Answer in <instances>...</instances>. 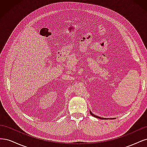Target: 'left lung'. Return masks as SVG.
<instances>
[{
	"instance_id": "1",
	"label": "left lung",
	"mask_w": 147,
	"mask_h": 147,
	"mask_svg": "<svg viewBox=\"0 0 147 147\" xmlns=\"http://www.w3.org/2000/svg\"><path fill=\"white\" fill-rule=\"evenodd\" d=\"M90 113H91V115H92V116H93V117H96V118H100V119H104L103 118H101V117H97V116H96V115H94L93 114L91 111H90Z\"/></svg>"
}]
</instances>
